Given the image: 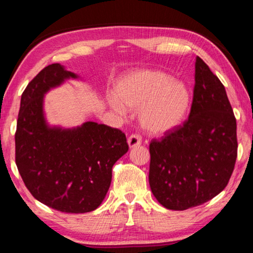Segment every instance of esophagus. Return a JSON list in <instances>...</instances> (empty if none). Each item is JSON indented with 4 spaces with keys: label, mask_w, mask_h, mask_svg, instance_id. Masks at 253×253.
Masks as SVG:
<instances>
[{
    "label": "esophagus",
    "mask_w": 253,
    "mask_h": 253,
    "mask_svg": "<svg viewBox=\"0 0 253 253\" xmlns=\"http://www.w3.org/2000/svg\"><path fill=\"white\" fill-rule=\"evenodd\" d=\"M127 143H128V146H129L130 148L139 146V145L142 144V138H140V136H138V135H130L129 137H128Z\"/></svg>",
    "instance_id": "esophagus-1"
}]
</instances>
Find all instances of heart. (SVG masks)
<instances>
[{
  "label": "heart",
  "instance_id": "heart-1",
  "mask_svg": "<svg viewBox=\"0 0 253 253\" xmlns=\"http://www.w3.org/2000/svg\"><path fill=\"white\" fill-rule=\"evenodd\" d=\"M192 96L187 85L158 70H137L124 75L114 87L108 102L121 114L138 109V121L145 131L164 135L185 122Z\"/></svg>",
  "mask_w": 253,
  "mask_h": 253
}]
</instances>
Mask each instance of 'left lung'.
<instances>
[{
    "label": "left lung",
    "instance_id": "obj_1",
    "mask_svg": "<svg viewBox=\"0 0 253 253\" xmlns=\"http://www.w3.org/2000/svg\"><path fill=\"white\" fill-rule=\"evenodd\" d=\"M187 121L149 145V185L163 207L184 211L224 190L237 160V121L224 85L200 57Z\"/></svg>",
    "mask_w": 253,
    "mask_h": 253
}]
</instances>
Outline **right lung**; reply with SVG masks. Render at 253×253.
I'll return each instance as SVG.
<instances>
[{"instance_id":"right-lung-1","label":"right lung","mask_w":253,"mask_h":253,"mask_svg":"<svg viewBox=\"0 0 253 253\" xmlns=\"http://www.w3.org/2000/svg\"><path fill=\"white\" fill-rule=\"evenodd\" d=\"M69 79L79 76L52 63L27 85L16 124L15 163L34 199L60 212L85 213L104 201L111 169L128 152V144L122 130L104 124L50 125L45 93Z\"/></svg>"}]
</instances>
